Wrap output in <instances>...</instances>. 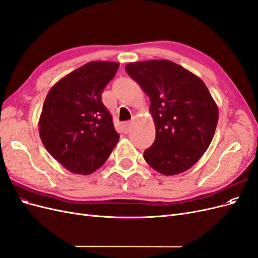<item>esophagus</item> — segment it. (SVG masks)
<instances>
[{"label":"esophagus","mask_w":258,"mask_h":258,"mask_svg":"<svg viewBox=\"0 0 258 258\" xmlns=\"http://www.w3.org/2000/svg\"><path fill=\"white\" fill-rule=\"evenodd\" d=\"M131 124H132L131 121L123 122V123H122V129H123V131H124V132H128V131L130 130V128H131Z\"/></svg>","instance_id":"obj_1"}]
</instances>
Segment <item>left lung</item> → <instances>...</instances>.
Returning a JSON list of instances; mask_svg holds the SVG:
<instances>
[{
	"instance_id": "obj_1",
	"label": "left lung",
	"mask_w": 258,
	"mask_h": 258,
	"mask_svg": "<svg viewBox=\"0 0 258 258\" xmlns=\"http://www.w3.org/2000/svg\"><path fill=\"white\" fill-rule=\"evenodd\" d=\"M126 71L150 98L156 138L145 161L163 175L185 172L208 150L218 107L197 75L170 60L131 62Z\"/></svg>"
}]
</instances>
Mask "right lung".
<instances>
[{"label": "right lung", "instance_id": "add662e5", "mask_svg": "<svg viewBox=\"0 0 258 258\" xmlns=\"http://www.w3.org/2000/svg\"><path fill=\"white\" fill-rule=\"evenodd\" d=\"M118 67L112 61L88 62L62 77L46 96L38 132L46 150L70 172L93 173L119 141L101 100Z\"/></svg>", "mask_w": 258, "mask_h": 258}]
</instances>
